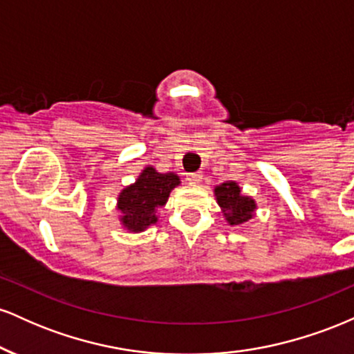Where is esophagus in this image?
<instances>
[{"label": "esophagus", "mask_w": 354, "mask_h": 354, "mask_svg": "<svg viewBox=\"0 0 354 354\" xmlns=\"http://www.w3.org/2000/svg\"><path fill=\"white\" fill-rule=\"evenodd\" d=\"M186 180H188L191 185H198L203 180V173L201 171H196V173H188V176H186Z\"/></svg>", "instance_id": "34e87169"}]
</instances>
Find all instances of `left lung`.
<instances>
[{
	"label": "left lung",
	"mask_w": 354,
	"mask_h": 354,
	"mask_svg": "<svg viewBox=\"0 0 354 354\" xmlns=\"http://www.w3.org/2000/svg\"><path fill=\"white\" fill-rule=\"evenodd\" d=\"M239 186L236 183H223L214 189L219 206L225 209V216L230 225H239L251 218L256 208L254 201L239 194Z\"/></svg>",
	"instance_id": "obj_1"
}]
</instances>
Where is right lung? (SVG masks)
<instances>
[{
  "mask_svg": "<svg viewBox=\"0 0 354 354\" xmlns=\"http://www.w3.org/2000/svg\"><path fill=\"white\" fill-rule=\"evenodd\" d=\"M178 185L180 178L176 174H161L151 166L145 168L135 185L124 188L118 198V209L123 213V225L138 233L156 223L158 208L165 205L171 189Z\"/></svg>",
  "mask_w": 354,
  "mask_h": 354,
  "instance_id": "right-lung-1",
  "label": "right lung"
}]
</instances>
